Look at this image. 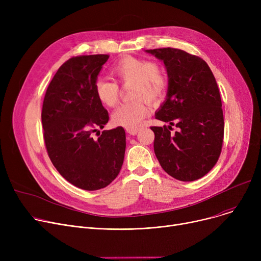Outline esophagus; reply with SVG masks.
<instances>
[{
  "label": "esophagus",
  "mask_w": 261,
  "mask_h": 261,
  "mask_svg": "<svg viewBox=\"0 0 261 261\" xmlns=\"http://www.w3.org/2000/svg\"><path fill=\"white\" fill-rule=\"evenodd\" d=\"M130 135H135L136 133H138L139 131H140V129H138V128H134V129H127L126 130Z\"/></svg>",
  "instance_id": "1"
}]
</instances>
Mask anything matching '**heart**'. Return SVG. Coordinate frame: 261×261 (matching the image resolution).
<instances>
[{"label": "heart", "instance_id": "obj_1", "mask_svg": "<svg viewBox=\"0 0 261 261\" xmlns=\"http://www.w3.org/2000/svg\"><path fill=\"white\" fill-rule=\"evenodd\" d=\"M111 74L121 85H130V97L134 100L119 106L112 114L114 125L127 129L139 127L149 112L144 99L155 102L166 87V77L153 62L135 57H125L111 67ZM96 98L106 107H114L118 101L119 89L115 82L99 77L94 82Z\"/></svg>", "mask_w": 261, "mask_h": 261}]
</instances>
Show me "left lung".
I'll return each mask as SVG.
<instances>
[{
  "instance_id": "left-lung-1",
  "label": "left lung",
  "mask_w": 261,
  "mask_h": 261,
  "mask_svg": "<svg viewBox=\"0 0 261 261\" xmlns=\"http://www.w3.org/2000/svg\"><path fill=\"white\" fill-rule=\"evenodd\" d=\"M165 65L168 76L166 99L155 118L174 123L151 127L154 153L162 168L176 180L191 182L206 174L220 156L224 119L215 76L203 59L177 48L147 49Z\"/></svg>"
}]
</instances>
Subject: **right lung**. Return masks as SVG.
I'll use <instances>...</instances> for the list:
<instances>
[{
	"label": "right lung",
	"instance_id": "obj_1",
	"mask_svg": "<svg viewBox=\"0 0 261 261\" xmlns=\"http://www.w3.org/2000/svg\"><path fill=\"white\" fill-rule=\"evenodd\" d=\"M108 55L68 59L55 74L42 107V126L48 156L66 181L85 190L108 186L118 175L126 151L122 127L102 129L108 111L96 98L94 82Z\"/></svg>",
	"mask_w": 261,
	"mask_h": 261
}]
</instances>
